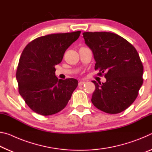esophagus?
<instances>
[{"label": "esophagus", "instance_id": "34e87169", "mask_svg": "<svg viewBox=\"0 0 152 152\" xmlns=\"http://www.w3.org/2000/svg\"><path fill=\"white\" fill-rule=\"evenodd\" d=\"M85 84V82L80 81V82H78V86H82V85H83V84Z\"/></svg>", "mask_w": 152, "mask_h": 152}]
</instances>
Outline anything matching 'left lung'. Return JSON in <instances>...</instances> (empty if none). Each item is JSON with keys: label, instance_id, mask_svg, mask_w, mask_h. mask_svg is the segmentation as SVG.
<instances>
[{"label": "left lung", "instance_id": "1", "mask_svg": "<svg viewBox=\"0 0 152 152\" xmlns=\"http://www.w3.org/2000/svg\"><path fill=\"white\" fill-rule=\"evenodd\" d=\"M85 43L96 61L95 70L104 73L106 82L96 88L91 101L109 114L125 110L137 98L143 84V66L136 49L121 36L110 32H84Z\"/></svg>", "mask_w": 152, "mask_h": 152}]
</instances>
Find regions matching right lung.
Instances as JSON below:
<instances>
[{
	"label": "right lung",
	"instance_id": "1",
	"mask_svg": "<svg viewBox=\"0 0 152 152\" xmlns=\"http://www.w3.org/2000/svg\"><path fill=\"white\" fill-rule=\"evenodd\" d=\"M81 31L56 33L36 38L23 51L16 78L19 92L31 109L51 115L66 107L78 80H58L55 66L62 60L66 50L78 39Z\"/></svg>",
	"mask_w": 152,
	"mask_h": 152
}]
</instances>
